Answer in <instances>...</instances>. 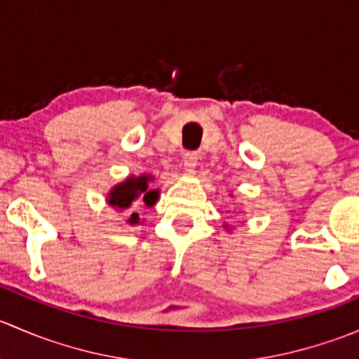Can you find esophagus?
<instances>
[{
  "instance_id": "1",
  "label": "esophagus",
  "mask_w": 359,
  "mask_h": 359,
  "mask_svg": "<svg viewBox=\"0 0 359 359\" xmlns=\"http://www.w3.org/2000/svg\"><path fill=\"white\" fill-rule=\"evenodd\" d=\"M198 159H200V154H198L196 151H186V153H184V158H182L184 168L193 170L194 166L198 165Z\"/></svg>"
}]
</instances>
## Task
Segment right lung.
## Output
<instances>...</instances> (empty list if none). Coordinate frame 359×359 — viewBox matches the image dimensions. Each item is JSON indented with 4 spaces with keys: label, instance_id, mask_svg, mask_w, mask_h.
Here are the masks:
<instances>
[{
    "label": "right lung",
    "instance_id": "obj_1",
    "mask_svg": "<svg viewBox=\"0 0 359 359\" xmlns=\"http://www.w3.org/2000/svg\"><path fill=\"white\" fill-rule=\"evenodd\" d=\"M151 180H153L151 175H140L137 177V179L135 177H130V179H126L123 184H118V186L111 191L109 205L116 206V208H130V206L133 205V201L139 199L140 201L137 202L139 206H142V203L147 206H153L158 200V191L151 189ZM128 222H139V213H137L135 210L130 213Z\"/></svg>",
    "mask_w": 359,
    "mask_h": 359
}]
</instances>
